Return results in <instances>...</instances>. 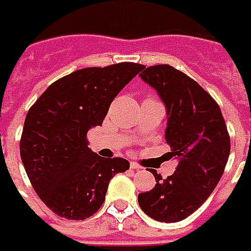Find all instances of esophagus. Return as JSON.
Here are the masks:
<instances>
[{"mask_svg":"<svg viewBox=\"0 0 251 251\" xmlns=\"http://www.w3.org/2000/svg\"><path fill=\"white\" fill-rule=\"evenodd\" d=\"M129 168L132 169V170H139V169H142L136 162H131V163H129Z\"/></svg>","mask_w":251,"mask_h":251,"instance_id":"esophagus-1","label":"esophagus"}]
</instances>
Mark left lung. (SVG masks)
<instances>
[{
  "label": "left lung",
  "mask_w": 251,
  "mask_h": 251,
  "mask_svg": "<svg viewBox=\"0 0 251 251\" xmlns=\"http://www.w3.org/2000/svg\"><path fill=\"white\" fill-rule=\"evenodd\" d=\"M140 78L157 90L168 113L165 139L176 172L162 179L151 172L155 186L139 193L142 211L165 223H176L202 205L218 185L230 155V135L218 102L173 66L143 67Z\"/></svg>",
  "instance_id": "left-lung-1"
}]
</instances>
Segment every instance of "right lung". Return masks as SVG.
Returning a JSON list of instances; mask_svg holds the SVG:
<instances>
[{
	"mask_svg": "<svg viewBox=\"0 0 251 251\" xmlns=\"http://www.w3.org/2000/svg\"><path fill=\"white\" fill-rule=\"evenodd\" d=\"M143 65L88 67L51 83L26 113L20 155L37 196L60 218L83 220L105 200L112 177L129 169L124 158H102L86 134Z\"/></svg>",
	"mask_w": 251,
	"mask_h": 251,
	"instance_id": "1",
	"label": "right lung"
}]
</instances>
